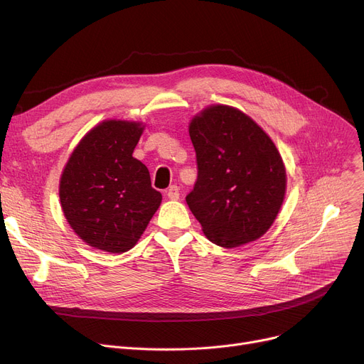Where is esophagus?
<instances>
[{
	"label": "esophagus",
	"mask_w": 364,
	"mask_h": 364,
	"mask_svg": "<svg viewBox=\"0 0 364 364\" xmlns=\"http://www.w3.org/2000/svg\"><path fill=\"white\" fill-rule=\"evenodd\" d=\"M166 196L171 200H178L180 199V188L177 186H169L166 190Z\"/></svg>",
	"instance_id": "obj_1"
}]
</instances>
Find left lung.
<instances>
[{
	"mask_svg": "<svg viewBox=\"0 0 364 364\" xmlns=\"http://www.w3.org/2000/svg\"><path fill=\"white\" fill-rule=\"evenodd\" d=\"M198 180L186 202L213 243L237 247L273 225L286 169L265 131L242 110L213 105L190 121Z\"/></svg>",
	"mask_w": 364,
	"mask_h": 364,
	"instance_id": "8db88e82",
	"label": "left lung"
}]
</instances>
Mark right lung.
Returning <instances> with one entry per match:
<instances>
[{
  "instance_id": "right-lung-1",
  "label": "right lung",
  "mask_w": 364,
  "mask_h": 364,
  "mask_svg": "<svg viewBox=\"0 0 364 364\" xmlns=\"http://www.w3.org/2000/svg\"><path fill=\"white\" fill-rule=\"evenodd\" d=\"M143 129V122L106 119L85 134L63 168L62 211L95 250L129 251L162 202L147 166L132 156Z\"/></svg>"
}]
</instances>
